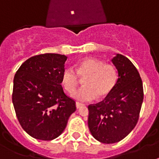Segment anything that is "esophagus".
I'll return each instance as SVG.
<instances>
[{
	"mask_svg": "<svg viewBox=\"0 0 159 159\" xmlns=\"http://www.w3.org/2000/svg\"><path fill=\"white\" fill-rule=\"evenodd\" d=\"M82 106H84V104H82V103H79V102H77L76 103V107H77V109H79Z\"/></svg>",
	"mask_w": 159,
	"mask_h": 159,
	"instance_id": "34e87169",
	"label": "esophagus"
}]
</instances>
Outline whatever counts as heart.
I'll return each mask as SVG.
<instances>
[{"mask_svg": "<svg viewBox=\"0 0 159 159\" xmlns=\"http://www.w3.org/2000/svg\"><path fill=\"white\" fill-rule=\"evenodd\" d=\"M72 68H65L62 73V85L68 92H73L79 84V77L85 78L84 86L72 94V97L80 101H91L103 98L112 91L117 79L115 68L104 64L98 59L86 58Z\"/></svg>", "mask_w": 159, "mask_h": 159, "instance_id": "1", "label": "heart"}]
</instances>
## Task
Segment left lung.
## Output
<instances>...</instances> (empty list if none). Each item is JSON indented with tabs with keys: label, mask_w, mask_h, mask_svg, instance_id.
I'll return each mask as SVG.
<instances>
[{
	"label": "left lung",
	"mask_w": 159,
	"mask_h": 159,
	"mask_svg": "<svg viewBox=\"0 0 159 159\" xmlns=\"http://www.w3.org/2000/svg\"><path fill=\"white\" fill-rule=\"evenodd\" d=\"M111 61L118 74L115 86L103 101L88 106L89 130L104 144L118 142L133 130L144 100L142 80L130 59L116 54Z\"/></svg>",
	"instance_id": "left-lung-1"
}]
</instances>
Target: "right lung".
<instances>
[{"instance_id": "obj_1", "label": "right lung", "mask_w": 159, "mask_h": 159, "mask_svg": "<svg viewBox=\"0 0 159 159\" xmlns=\"http://www.w3.org/2000/svg\"><path fill=\"white\" fill-rule=\"evenodd\" d=\"M67 56L43 54L27 59L14 78L12 101L17 118L32 137L51 140L61 135L76 103L62 87Z\"/></svg>"}]
</instances>
